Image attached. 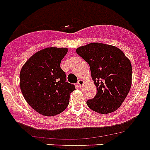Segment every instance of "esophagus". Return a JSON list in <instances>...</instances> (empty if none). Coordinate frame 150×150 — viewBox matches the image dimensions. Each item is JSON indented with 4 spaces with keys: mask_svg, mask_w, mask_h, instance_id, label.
I'll list each match as a JSON object with an SVG mask.
<instances>
[{
    "mask_svg": "<svg viewBox=\"0 0 150 150\" xmlns=\"http://www.w3.org/2000/svg\"><path fill=\"white\" fill-rule=\"evenodd\" d=\"M83 83H84V81H83V80H79L78 81V82H77V85H78L79 87H81L83 86Z\"/></svg>",
    "mask_w": 150,
    "mask_h": 150,
    "instance_id": "1",
    "label": "esophagus"
}]
</instances>
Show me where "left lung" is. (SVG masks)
<instances>
[{
  "label": "left lung",
  "instance_id": "1",
  "mask_svg": "<svg viewBox=\"0 0 150 150\" xmlns=\"http://www.w3.org/2000/svg\"><path fill=\"white\" fill-rule=\"evenodd\" d=\"M90 66L97 94L87 100L90 108L100 114L116 111L122 105L132 86V64L116 46L94 42L76 50Z\"/></svg>",
  "mask_w": 150,
  "mask_h": 150
}]
</instances>
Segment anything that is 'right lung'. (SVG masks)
Segmentation results:
<instances>
[{"label": "right lung", "mask_w": 150, "mask_h": 150, "mask_svg": "<svg viewBox=\"0 0 150 150\" xmlns=\"http://www.w3.org/2000/svg\"><path fill=\"white\" fill-rule=\"evenodd\" d=\"M67 48L48 47L30 57L20 72V88L28 105L42 115L53 116L67 108L75 86L66 82L60 68Z\"/></svg>", "instance_id": "obj_1"}]
</instances>
